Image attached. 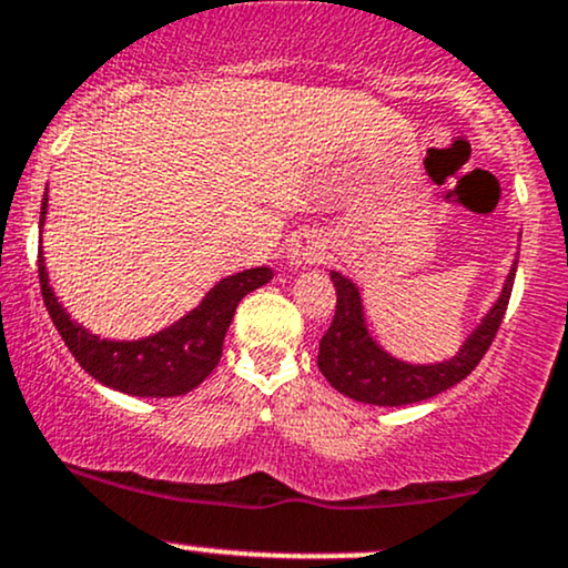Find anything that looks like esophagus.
I'll return each instance as SVG.
<instances>
[{
	"mask_svg": "<svg viewBox=\"0 0 568 568\" xmlns=\"http://www.w3.org/2000/svg\"><path fill=\"white\" fill-rule=\"evenodd\" d=\"M326 258H328V245L321 234L302 232L294 236V242H291V251H288L291 266L326 264Z\"/></svg>",
	"mask_w": 568,
	"mask_h": 568,
	"instance_id": "1",
	"label": "esophagus"
}]
</instances>
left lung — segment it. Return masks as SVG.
Returning a JSON list of instances; mask_svg holds the SVG:
<instances>
[{
	"instance_id": "left-lung-1",
	"label": "left lung",
	"mask_w": 568,
	"mask_h": 568,
	"mask_svg": "<svg viewBox=\"0 0 568 568\" xmlns=\"http://www.w3.org/2000/svg\"><path fill=\"white\" fill-rule=\"evenodd\" d=\"M515 272L517 261L509 270L507 283H504L490 313L460 345V351L442 364H407V361H398L390 353H385L366 328L364 304H361L355 283L345 274L332 272L336 313L332 326L321 339L317 369L339 394L355 398V402L377 404V407H402V404H415L442 394V390L453 388L460 379L469 377L483 361V355L488 353L490 342H494L504 321V313H507L509 296H513Z\"/></svg>"
}]
</instances>
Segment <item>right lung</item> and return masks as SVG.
Returning a JSON list of instances; mask_svg holds the SVG:
<instances>
[{
	"label": "right lung",
	"instance_id": "add662e5",
	"mask_svg": "<svg viewBox=\"0 0 568 568\" xmlns=\"http://www.w3.org/2000/svg\"><path fill=\"white\" fill-rule=\"evenodd\" d=\"M48 215V189L42 196L40 229ZM37 270H40V291L51 315L55 332L61 334L64 345L70 347L80 366L93 379L108 385L112 390H121L129 396H151L170 398L183 396L196 388L210 372L215 369L223 353V336H226L236 304L251 291L261 288L272 280L270 266H255V270L236 272L232 277H223L221 283L202 298L199 307L180 317L164 332L145 336L134 342H112L99 339L89 328L74 323L67 310L55 298L51 283H48L45 255H37Z\"/></svg>",
	"mask_w": 568,
	"mask_h": 568
}]
</instances>
